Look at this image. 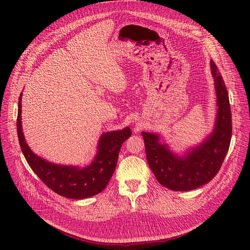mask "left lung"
Wrapping results in <instances>:
<instances>
[{"instance_id": "8db88e82", "label": "left lung", "mask_w": 250, "mask_h": 250, "mask_svg": "<svg viewBox=\"0 0 250 250\" xmlns=\"http://www.w3.org/2000/svg\"><path fill=\"white\" fill-rule=\"evenodd\" d=\"M218 113L215 129L203 144L185 157L173 154L167 145L158 143L157 134L142 132L150 169L158 183L172 191H191L213 179L220 170L231 139V111L224 80L213 60Z\"/></svg>"}]
</instances>
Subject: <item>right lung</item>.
<instances>
[{
    "label": "right lung",
    "instance_id": "obj_1",
    "mask_svg": "<svg viewBox=\"0 0 250 250\" xmlns=\"http://www.w3.org/2000/svg\"><path fill=\"white\" fill-rule=\"evenodd\" d=\"M21 94L17 120L20 146L27 163L42 183L58 195L71 199H83L101 193L115 172L121 146L131 135L130 128L103 133L97 156L86 168L55 165L35 155L27 145L21 130Z\"/></svg>",
    "mask_w": 250,
    "mask_h": 250
}]
</instances>
